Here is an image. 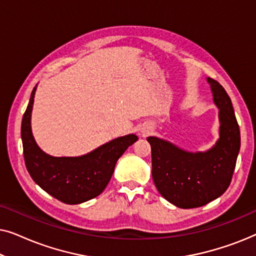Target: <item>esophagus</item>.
<instances>
[{
	"mask_svg": "<svg viewBox=\"0 0 256 256\" xmlns=\"http://www.w3.org/2000/svg\"><path fill=\"white\" fill-rule=\"evenodd\" d=\"M142 132H143V135L148 134V132H149V129H143V130H142Z\"/></svg>",
	"mask_w": 256,
	"mask_h": 256,
	"instance_id": "34e87169",
	"label": "esophagus"
}]
</instances>
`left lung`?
<instances>
[{
    "mask_svg": "<svg viewBox=\"0 0 256 256\" xmlns=\"http://www.w3.org/2000/svg\"><path fill=\"white\" fill-rule=\"evenodd\" d=\"M213 100L219 108L220 138L204 152H190L169 141L149 136L152 180L168 202L180 208H200L220 197L230 186L240 150V129L230 99L212 78Z\"/></svg>",
    "mask_w": 256,
    "mask_h": 256,
    "instance_id": "8db88e82",
    "label": "left lung"
}]
</instances>
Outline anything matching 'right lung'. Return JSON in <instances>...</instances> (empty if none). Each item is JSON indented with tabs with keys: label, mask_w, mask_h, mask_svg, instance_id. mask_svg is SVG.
<instances>
[{
	"label": "right lung",
	"mask_w": 256,
	"mask_h": 256,
	"mask_svg": "<svg viewBox=\"0 0 256 256\" xmlns=\"http://www.w3.org/2000/svg\"><path fill=\"white\" fill-rule=\"evenodd\" d=\"M34 92L36 87L31 92L20 127L24 160L31 178L65 204H82L96 198L110 183L118 160L138 138L134 134L121 136L78 157L48 155L37 146L31 132Z\"/></svg>",
	"instance_id": "1"
}]
</instances>
